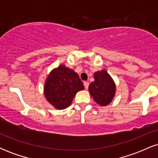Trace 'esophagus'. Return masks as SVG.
Listing matches in <instances>:
<instances>
[{
    "label": "esophagus",
    "instance_id": "34e87169",
    "mask_svg": "<svg viewBox=\"0 0 158 158\" xmlns=\"http://www.w3.org/2000/svg\"><path fill=\"white\" fill-rule=\"evenodd\" d=\"M83 84H84V86H85V89H88V85H89V83H88V81H84V82H83Z\"/></svg>",
    "mask_w": 158,
    "mask_h": 158
}]
</instances>
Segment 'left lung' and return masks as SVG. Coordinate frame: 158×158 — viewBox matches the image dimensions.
<instances>
[{
  "label": "left lung",
  "instance_id": "8db88e82",
  "mask_svg": "<svg viewBox=\"0 0 158 158\" xmlns=\"http://www.w3.org/2000/svg\"><path fill=\"white\" fill-rule=\"evenodd\" d=\"M94 81L88 87V90L96 102L106 106L113 100L116 94V84L106 70L95 72Z\"/></svg>",
  "mask_w": 158,
  "mask_h": 158
}]
</instances>
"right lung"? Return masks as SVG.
<instances>
[{
    "instance_id": "obj_1",
    "label": "right lung",
    "mask_w": 158,
    "mask_h": 158,
    "mask_svg": "<svg viewBox=\"0 0 158 158\" xmlns=\"http://www.w3.org/2000/svg\"><path fill=\"white\" fill-rule=\"evenodd\" d=\"M85 89L79 75L64 64L52 69L45 80L44 94L47 101L58 110L70 106L79 90Z\"/></svg>"
}]
</instances>
